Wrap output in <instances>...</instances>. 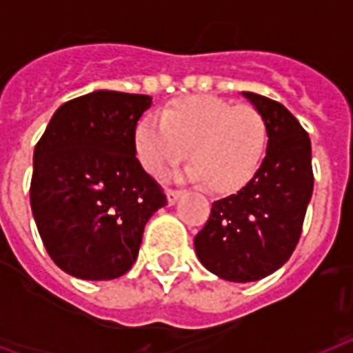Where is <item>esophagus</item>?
Segmentation results:
<instances>
[{"mask_svg":"<svg viewBox=\"0 0 353 353\" xmlns=\"http://www.w3.org/2000/svg\"><path fill=\"white\" fill-rule=\"evenodd\" d=\"M179 196H181V190H177V188H166V199H168V205L176 203Z\"/></svg>","mask_w":353,"mask_h":353,"instance_id":"34e87169","label":"esophagus"}]
</instances>
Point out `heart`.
Listing matches in <instances>:
<instances>
[{"label":"heart","instance_id":"heart-1","mask_svg":"<svg viewBox=\"0 0 353 353\" xmlns=\"http://www.w3.org/2000/svg\"><path fill=\"white\" fill-rule=\"evenodd\" d=\"M133 144L152 176H165L187 155V179L205 181L214 192H232L260 168L268 148V124L249 104L179 97L163 108L161 121L143 117L137 122Z\"/></svg>","mask_w":353,"mask_h":353}]
</instances>
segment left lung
Segmentation results:
<instances>
[{"label":"left lung","instance_id":"left-lung-1","mask_svg":"<svg viewBox=\"0 0 353 353\" xmlns=\"http://www.w3.org/2000/svg\"><path fill=\"white\" fill-rule=\"evenodd\" d=\"M268 124V152L254 177L212 203L194 238L199 262L229 282H254L295 251L313 192L312 143L280 102L243 91Z\"/></svg>","mask_w":353,"mask_h":353}]
</instances>
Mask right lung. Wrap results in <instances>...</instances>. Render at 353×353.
Listing matches in <instances>:
<instances>
[{"label":"right lung","mask_w":353,"mask_h":353,"mask_svg":"<svg viewBox=\"0 0 353 353\" xmlns=\"http://www.w3.org/2000/svg\"><path fill=\"white\" fill-rule=\"evenodd\" d=\"M152 97L99 90L58 108L34 148L30 209L49 256L82 280L122 276L137 260L163 188L135 157Z\"/></svg>","instance_id":"right-lung-1"}]
</instances>
